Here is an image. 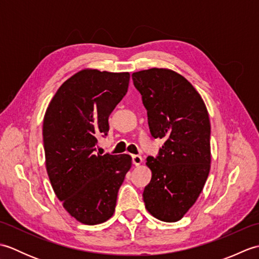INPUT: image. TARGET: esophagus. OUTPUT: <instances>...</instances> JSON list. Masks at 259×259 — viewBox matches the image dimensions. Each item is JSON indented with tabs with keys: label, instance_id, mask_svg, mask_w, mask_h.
<instances>
[{
	"label": "esophagus",
	"instance_id": "esophagus-1",
	"mask_svg": "<svg viewBox=\"0 0 259 259\" xmlns=\"http://www.w3.org/2000/svg\"><path fill=\"white\" fill-rule=\"evenodd\" d=\"M133 162H134L135 166H140V164L142 163V158L140 156L134 155L133 156Z\"/></svg>",
	"mask_w": 259,
	"mask_h": 259
}]
</instances>
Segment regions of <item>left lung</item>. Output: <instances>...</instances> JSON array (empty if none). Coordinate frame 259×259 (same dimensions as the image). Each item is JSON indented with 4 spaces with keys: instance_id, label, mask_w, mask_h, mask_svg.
Wrapping results in <instances>:
<instances>
[{
    "instance_id": "8db88e82",
    "label": "left lung",
    "mask_w": 259,
    "mask_h": 259,
    "mask_svg": "<svg viewBox=\"0 0 259 259\" xmlns=\"http://www.w3.org/2000/svg\"><path fill=\"white\" fill-rule=\"evenodd\" d=\"M159 156L148 157L151 180L144 190L148 211L161 222L180 221L194 206L210 170V121L201 96L175 71L152 68L133 73Z\"/></svg>"
}]
</instances>
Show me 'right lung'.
Returning a JSON list of instances; mask_svg holds the SVG:
<instances>
[{"instance_id": "add662e5", "label": "right lung", "mask_w": 259, "mask_h": 259, "mask_svg": "<svg viewBox=\"0 0 259 259\" xmlns=\"http://www.w3.org/2000/svg\"><path fill=\"white\" fill-rule=\"evenodd\" d=\"M129 72L83 69L65 80L43 119L46 167L54 194L76 221L98 225L112 217L133 164L129 155L97 153L109 115L128 91Z\"/></svg>"}]
</instances>
